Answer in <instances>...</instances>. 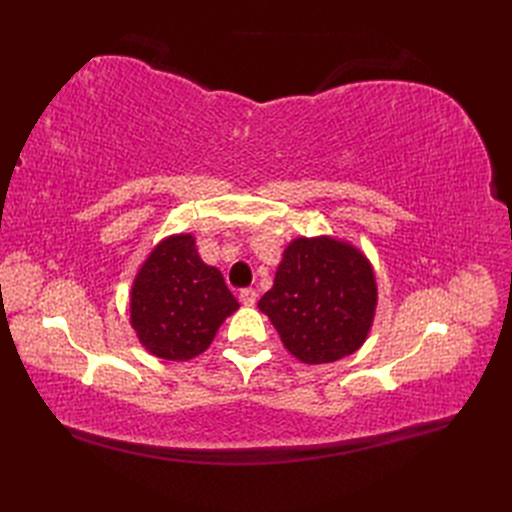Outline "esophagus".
Returning <instances> with one entry per match:
<instances>
[{
  "label": "esophagus",
  "mask_w": 512,
  "mask_h": 512,
  "mask_svg": "<svg viewBox=\"0 0 512 512\" xmlns=\"http://www.w3.org/2000/svg\"><path fill=\"white\" fill-rule=\"evenodd\" d=\"M239 301H241L245 307H252V305H256V301H258V294H256L254 288H245V290L239 292Z\"/></svg>",
  "instance_id": "obj_1"
}]
</instances>
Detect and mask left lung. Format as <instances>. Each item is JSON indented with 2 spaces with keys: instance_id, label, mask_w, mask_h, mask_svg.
<instances>
[{
  "instance_id": "1",
  "label": "left lung",
  "mask_w": 512,
  "mask_h": 512,
  "mask_svg": "<svg viewBox=\"0 0 512 512\" xmlns=\"http://www.w3.org/2000/svg\"><path fill=\"white\" fill-rule=\"evenodd\" d=\"M258 307L294 359L333 363L365 344L378 307L376 273L350 241L297 237L286 245L273 288Z\"/></svg>"
}]
</instances>
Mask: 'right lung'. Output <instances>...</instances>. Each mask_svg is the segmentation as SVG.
<instances>
[{"mask_svg":"<svg viewBox=\"0 0 512 512\" xmlns=\"http://www.w3.org/2000/svg\"><path fill=\"white\" fill-rule=\"evenodd\" d=\"M237 309L222 271L198 256L192 232L153 245L130 288V324L138 342L164 361L203 354Z\"/></svg>","mask_w":512,"mask_h":512,"instance_id":"obj_1","label":"right lung"}]
</instances>
